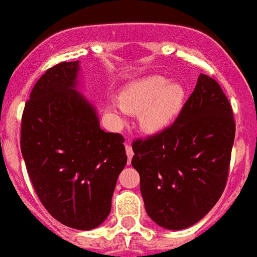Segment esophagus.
<instances>
[{
    "label": "esophagus",
    "mask_w": 257,
    "mask_h": 257,
    "mask_svg": "<svg viewBox=\"0 0 257 257\" xmlns=\"http://www.w3.org/2000/svg\"><path fill=\"white\" fill-rule=\"evenodd\" d=\"M125 152H126V157H128V161L131 162V159L133 158V154H135V153H133V150H132V146L126 144V145H125Z\"/></svg>",
    "instance_id": "esophagus-1"
}]
</instances>
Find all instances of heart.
Here are the masks:
<instances>
[{
    "label": "heart",
    "mask_w": 257,
    "mask_h": 257,
    "mask_svg": "<svg viewBox=\"0 0 257 257\" xmlns=\"http://www.w3.org/2000/svg\"><path fill=\"white\" fill-rule=\"evenodd\" d=\"M185 90L179 82H169L163 75H148L131 82L120 94V103L109 102L111 115L122 122L125 112L139 113L141 128L149 133L165 129L178 116L184 104Z\"/></svg>",
    "instance_id": "b5f03b06"
}]
</instances>
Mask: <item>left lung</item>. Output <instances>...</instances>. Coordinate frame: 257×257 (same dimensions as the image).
<instances>
[{
    "instance_id": "left-lung-1",
    "label": "left lung",
    "mask_w": 257,
    "mask_h": 257,
    "mask_svg": "<svg viewBox=\"0 0 257 257\" xmlns=\"http://www.w3.org/2000/svg\"><path fill=\"white\" fill-rule=\"evenodd\" d=\"M234 137L228 99L218 82L200 74L174 124L133 141L132 166L157 225L183 230L208 214L226 187Z\"/></svg>"
}]
</instances>
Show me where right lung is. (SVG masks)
<instances>
[{
	"mask_svg": "<svg viewBox=\"0 0 257 257\" xmlns=\"http://www.w3.org/2000/svg\"><path fill=\"white\" fill-rule=\"evenodd\" d=\"M79 61L48 69L22 115L21 150L44 208L62 225L98 227L111 212L126 165L124 137L100 129L95 107L77 91Z\"/></svg>",
	"mask_w": 257,
	"mask_h": 257,
	"instance_id": "1",
	"label": "right lung"
}]
</instances>
